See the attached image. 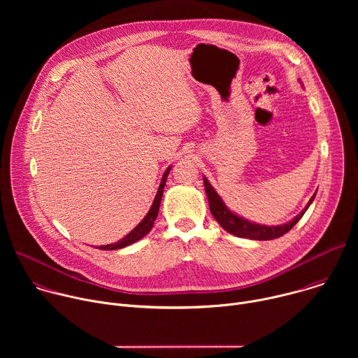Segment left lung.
<instances>
[{"mask_svg": "<svg viewBox=\"0 0 358 358\" xmlns=\"http://www.w3.org/2000/svg\"><path fill=\"white\" fill-rule=\"evenodd\" d=\"M203 187H206V192L208 196V203H210V210L211 214L214 215V218L218 221V224L229 234L239 236V238H248V239H253V241H269V239H275L279 238L282 235H285L286 232H289L297 222L304 215V213L308 211V208L310 207V203L313 202L316 192L313 194V196L310 198V201L306 203V207L303 208V211L296 215L292 221L282 224V225H262V224H257V222H250L249 220L239 217L238 214H235L234 211H231L227 206L224 199L218 195V192L215 191V188L210 184V181L207 180V177H203Z\"/></svg>", "mask_w": 358, "mask_h": 358, "instance_id": "1", "label": "left lung"}]
</instances>
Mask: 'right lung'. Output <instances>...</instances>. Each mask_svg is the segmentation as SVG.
<instances>
[{
	"label": "right lung",
	"instance_id": "obj_1",
	"mask_svg": "<svg viewBox=\"0 0 358 358\" xmlns=\"http://www.w3.org/2000/svg\"><path fill=\"white\" fill-rule=\"evenodd\" d=\"M170 170H171V166H169V169L164 171L163 177H162V182L159 185V191L155 196V201H152L151 207L147 213V215L138 222V225L136 228H133V231H130L126 236H123L120 241L115 242V243H109V245H101L99 246V249L101 250H115V249H122V248H126L137 241H140L143 236H145L152 225H155V221L159 215V208H160V202H162V196H163V191H164V187H166V181H167V177L170 174Z\"/></svg>",
	"mask_w": 358,
	"mask_h": 358
}]
</instances>
